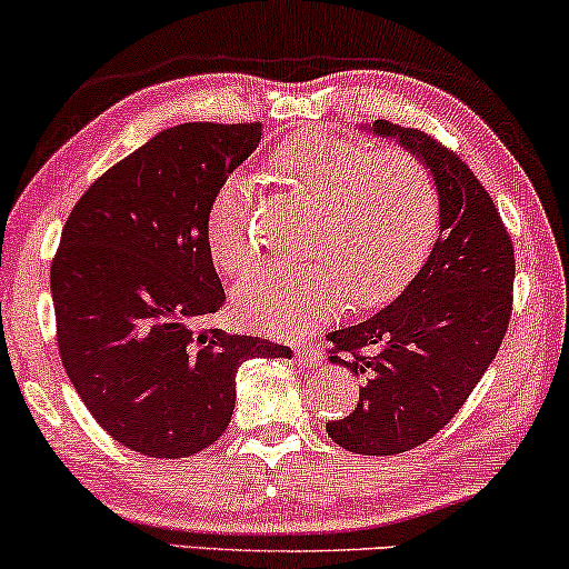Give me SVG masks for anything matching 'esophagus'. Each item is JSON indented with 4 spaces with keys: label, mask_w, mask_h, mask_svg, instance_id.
Returning <instances> with one entry per match:
<instances>
[{
    "label": "esophagus",
    "mask_w": 569,
    "mask_h": 569,
    "mask_svg": "<svg viewBox=\"0 0 569 569\" xmlns=\"http://www.w3.org/2000/svg\"><path fill=\"white\" fill-rule=\"evenodd\" d=\"M295 358H298V363L306 366V368H313V366L323 363L321 350L313 348V345H300V348L295 350Z\"/></svg>",
    "instance_id": "obj_1"
}]
</instances>
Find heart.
Instances as JSON below:
<instances>
[{
	"instance_id": "heart-1",
	"label": "heart",
	"mask_w": 569,
	"mask_h": 569,
	"mask_svg": "<svg viewBox=\"0 0 569 569\" xmlns=\"http://www.w3.org/2000/svg\"><path fill=\"white\" fill-rule=\"evenodd\" d=\"M277 174L321 203L311 240L319 261L256 269L234 287V306L269 331H306L345 311L376 308L405 290L437 240L439 186L416 153L306 130L274 157ZM253 188L246 177L221 182L206 213V246L221 274L253 267Z\"/></svg>"
}]
</instances>
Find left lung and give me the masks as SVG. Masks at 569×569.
<instances>
[{"label":"left lung","mask_w":569,"mask_h":569,"mask_svg":"<svg viewBox=\"0 0 569 569\" xmlns=\"http://www.w3.org/2000/svg\"><path fill=\"white\" fill-rule=\"evenodd\" d=\"M439 186V240L410 284L371 319L329 331L331 363L366 376L356 410L331 420L335 445L400 455L429 441L462 408L497 356L512 313L515 250L491 196L429 132L376 120Z\"/></svg>","instance_id":"8db88e82"}]
</instances>
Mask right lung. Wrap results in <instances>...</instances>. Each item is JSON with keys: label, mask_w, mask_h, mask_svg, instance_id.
I'll return each instance as SVG.
<instances>
[{"label": "right lung", "mask_w": 569, "mask_h": 569, "mask_svg": "<svg viewBox=\"0 0 569 569\" xmlns=\"http://www.w3.org/2000/svg\"><path fill=\"white\" fill-rule=\"evenodd\" d=\"M258 143V122L161 130L64 221L51 263L59 356L96 423L132 452H201L230 426L238 368L292 356L261 337L196 329L224 306L209 203Z\"/></svg>", "instance_id": "obj_1"}]
</instances>
